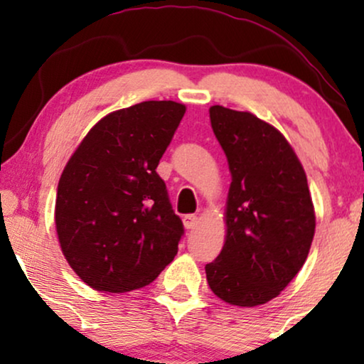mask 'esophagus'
<instances>
[{
    "instance_id": "obj_1",
    "label": "esophagus",
    "mask_w": 364,
    "mask_h": 364,
    "mask_svg": "<svg viewBox=\"0 0 364 364\" xmlns=\"http://www.w3.org/2000/svg\"><path fill=\"white\" fill-rule=\"evenodd\" d=\"M183 224H185L186 229H195L196 224H198V217L193 214H188L183 217Z\"/></svg>"
}]
</instances>
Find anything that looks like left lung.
I'll list each match as a JSON object with an SVG mask.
<instances>
[{
	"label": "left lung",
	"mask_w": 364,
	"mask_h": 364,
	"mask_svg": "<svg viewBox=\"0 0 364 364\" xmlns=\"http://www.w3.org/2000/svg\"><path fill=\"white\" fill-rule=\"evenodd\" d=\"M231 186L223 252L207 263L217 298L258 306L281 294L306 262L315 235V210L304 169L289 141L252 112L210 107Z\"/></svg>",
	"instance_id": "obj_1"
}]
</instances>
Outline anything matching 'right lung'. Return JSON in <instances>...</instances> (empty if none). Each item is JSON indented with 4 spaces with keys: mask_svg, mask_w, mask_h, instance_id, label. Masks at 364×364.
Wrapping results in <instances>:
<instances>
[{
    "mask_svg": "<svg viewBox=\"0 0 364 364\" xmlns=\"http://www.w3.org/2000/svg\"><path fill=\"white\" fill-rule=\"evenodd\" d=\"M186 107L145 101L104 116L58 183V240L70 267L97 291L147 286L174 260L185 235L157 174Z\"/></svg>",
    "mask_w": 364,
    "mask_h": 364,
    "instance_id": "1",
    "label": "right lung"
}]
</instances>
